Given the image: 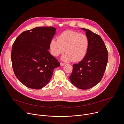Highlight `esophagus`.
Segmentation results:
<instances>
[{
	"mask_svg": "<svg viewBox=\"0 0 124 124\" xmlns=\"http://www.w3.org/2000/svg\"><path fill=\"white\" fill-rule=\"evenodd\" d=\"M65 65V63H62V62L60 63V66H63Z\"/></svg>",
	"mask_w": 124,
	"mask_h": 124,
	"instance_id": "esophagus-1",
	"label": "esophagus"
}]
</instances>
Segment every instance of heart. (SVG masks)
<instances>
[{
  "mask_svg": "<svg viewBox=\"0 0 124 124\" xmlns=\"http://www.w3.org/2000/svg\"><path fill=\"white\" fill-rule=\"evenodd\" d=\"M89 40L86 35L71 30L61 33L57 40L52 39L49 43L51 54L58 57L64 52L61 57L64 61L79 62L86 56L89 47Z\"/></svg>",
  "mask_w": 124,
  "mask_h": 124,
  "instance_id": "b5f03b06",
  "label": "heart"
}]
</instances>
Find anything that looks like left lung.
<instances>
[{"label": "left lung", "mask_w": 124, "mask_h": 124, "mask_svg": "<svg viewBox=\"0 0 124 124\" xmlns=\"http://www.w3.org/2000/svg\"><path fill=\"white\" fill-rule=\"evenodd\" d=\"M81 29L89 40V47L85 57L73 65L69 78L76 87L86 90L96 85L102 79L108 63V52L99 35L89 29Z\"/></svg>", "instance_id": "obj_1"}]
</instances>
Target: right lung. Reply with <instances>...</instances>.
<instances>
[{
  "mask_svg": "<svg viewBox=\"0 0 124 124\" xmlns=\"http://www.w3.org/2000/svg\"><path fill=\"white\" fill-rule=\"evenodd\" d=\"M56 30L54 27L45 26L25 31L13 45L11 60L14 74L28 88L40 89L45 87L54 69L60 65L48 51Z\"/></svg>",
  "mask_w": 124,
  "mask_h": 124,
  "instance_id": "1",
  "label": "right lung"
}]
</instances>
